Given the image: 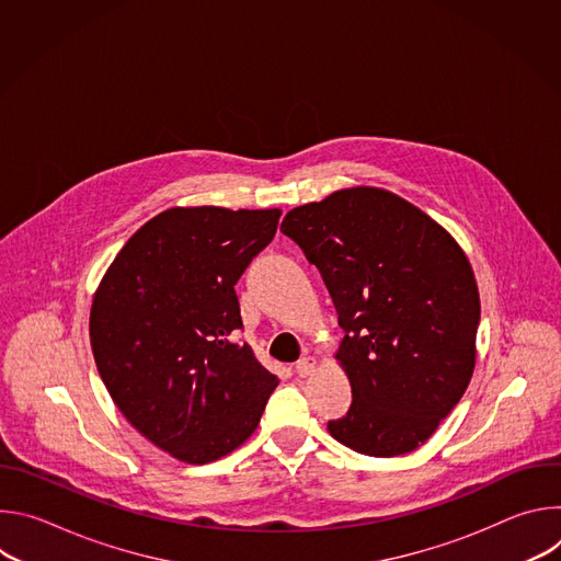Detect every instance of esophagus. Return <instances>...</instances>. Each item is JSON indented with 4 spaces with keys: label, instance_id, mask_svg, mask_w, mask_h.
<instances>
[{
    "label": "esophagus",
    "instance_id": "34e87169",
    "mask_svg": "<svg viewBox=\"0 0 561 561\" xmlns=\"http://www.w3.org/2000/svg\"><path fill=\"white\" fill-rule=\"evenodd\" d=\"M314 359L312 357H301L297 364H295V373L299 375V377H308L312 370H314Z\"/></svg>",
    "mask_w": 561,
    "mask_h": 561
}]
</instances>
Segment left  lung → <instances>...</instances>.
<instances>
[{
    "label": "left lung",
    "mask_w": 561,
    "mask_h": 561,
    "mask_svg": "<svg viewBox=\"0 0 561 561\" xmlns=\"http://www.w3.org/2000/svg\"><path fill=\"white\" fill-rule=\"evenodd\" d=\"M282 232L322 273L353 404L329 433L394 457L420 448L474 370L479 290L453 234L399 195L355 186L286 213Z\"/></svg>",
    "instance_id": "left-lung-1"
}]
</instances>
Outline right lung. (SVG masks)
I'll use <instances>...</instances> for the list:
<instances>
[{
	"mask_svg": "<svg viewBox=\"0 0 561 561\" xmlns=\"http://www.w3.org/2000/svg\"><path fill=\"white\" fill-rule=\"evenodd\" d=\"M282 210L175 206L117 253L91 306V346L115 407L146 439L208 463L257 428L279 379L237 340L234 293Z\"/></svg>",
	"mask_w": 561,
	"mask_h": 561,
	"instance_id": "add662e5",
	"label": "right lung"
}]
</instances>
